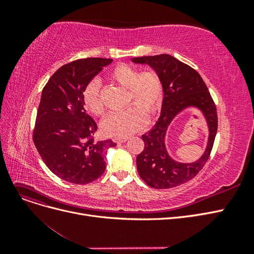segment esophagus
I'll return each mask as SVG.
<instances>
[{
  "instance_id": "obj_1",
  "label": "esophagus",
  "mask_w": 254,
  "mask_h": 254,
  "mask_svg": "<svg viewBox=\"0 0 254 254\" xmlns=\"http://www.w3.org/2000/svg\"><path fill=\"white\" fill-rule=\"evenodd\" d=\"M114 141L117 143H125L126 141H128V137H120V139H115Z\"/></svg>"
}]
</instances>
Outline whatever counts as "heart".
<instances>
[{"instance_id":"heart-1","label":"heart","mask_w":254,"mask_h":254,"mask_svg":"<svg viewBox=\"0 0 254 254\" xmlns=\"http://www.w3.org/2000/svg\"><path fill=\"white\" fill-rule=\"evenodd\" d=\"M109 78L119 86L127 88L128 104H135L106 118L102 123V130L108 136H127L146 125V112L151 115L159 109L163 97L162 81L156 72L139 73L137 68L128 64L115 66L109 73ZM82 101L92 114L97 117L104 114L105 106L97 80H92L87 84L82 93Z\"/></svg>"}]
</instances>
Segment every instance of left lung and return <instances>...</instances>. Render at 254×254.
I'll return each instance as SVG.
<instances>
[{"mask_svg":"<svg viewBox=\"0 0 254 254\" xmlns=\"http://www.w3.org/2000/svg\"><path fill=\"white\" fill-rule=\"evenodd\" d=\"M132 63L148 64L162 81L163 101L160 118L147 133L142 135L144 149L136 157L141 178L153 189H171L193 179L210 157L217 132L216 107L201 76L175 57L161 54L135 57ZM189 108L200 111L207 122L209 135L205 152L195 163L183 164L173 159L165 144L167 129L177 115Z\"/></svg>","mask_w":254,"mask_h":254,"instance_id":"left-lung-1","label":"left lung"}]
</instances>
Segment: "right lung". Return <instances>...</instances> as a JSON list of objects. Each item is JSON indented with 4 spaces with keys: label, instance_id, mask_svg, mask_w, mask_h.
Returning <instances> with one entry per match:
<instances>
[{
    "label": "right lung",
    "instance_id": "1",
    "mask_svg": "<svg viewBox=\"0 0 254 254\" xmlns=\"http://www.w3.org/2000/svg\"><path fill=\"white\" fill-rule=\"evenodd\" d=\"M112 59L86 58L61 66L42 90L33 140L49 170L74 184L96 180L106 170L105 155L115 144L95 141L97 125L84 110L87 84Z\"/></svg>",
    "mask_w": 254,
    "mask_h": 254
}]
</instances>
